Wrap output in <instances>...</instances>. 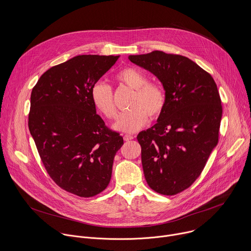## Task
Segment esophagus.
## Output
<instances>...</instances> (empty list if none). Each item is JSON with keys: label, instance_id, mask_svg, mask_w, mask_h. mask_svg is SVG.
Masks as SVG:
<instances>
[{"label": "esophagus", "instance_id": "1", "mask_svg": "<svg viewBox=\"0 0 251 251\" xmlns=\"http://www.w3.org/2000/svg\"><path fill=\"white\" fill-rule=\"evenodd\" d=\"M133 138H134V137L131 136V135H124V137H123L124 141H130V140H132Z\"/></svg>", "mask_w": 251, "mask_h": 251}]
</instances>
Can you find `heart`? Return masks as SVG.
<instances>
[{"label":"heart","mask_w":251,"mask_h":251,"mask_svg":"<svg viewBox=\"0 0 251 251\" xmlns=\"http://www.w3.org/2000/svg\"><path fill=\"white\" fill-rule=\"evenodd\" d=\"M117 79L127 87L135 90L129 107L131 110L121 113L113 128L124 133H134L144 127L149 117L157 118L165 105L163 90L152 82H148L147 76L134 68H125L120 71ZM92 100L96 108L106 118L116 116V107L112 89L105 82H97L92 89Z\"/></svg>","instance_id":"1"}]
</instances>
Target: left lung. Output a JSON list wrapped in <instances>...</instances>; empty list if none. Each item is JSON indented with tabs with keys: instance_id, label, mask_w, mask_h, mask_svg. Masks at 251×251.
<instances>
[{
	"instance_id": "obj_1",
	"label": "left lung",
	"mask_w": 251,
	"mask_h": 251,
	"mask_svg": "<svg viewBox=\"0 0 251 251\" xmlns=\"http://www.w3.org/2000/svg\"><path fill=\"white\" fill-rule=\"evenodd\" d=\"M129 60L153 74L165 92L156 123L137 136L149 186L163 195L188 188L216 148L222 119L212 75L187 57L152 51Z\"/></svg>"
}]
</instances>
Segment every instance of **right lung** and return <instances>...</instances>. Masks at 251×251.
Instances as JSON below:
<instances>
[{
    "mask_svg": "<svg viewBox=\"0 0 251 251\" xmlns=\"http://www.w3.org/2000/svg\"><path fill=\"white\" fill-rule=\"evenodd\" d=\"M119 56L78 55L46 71L32 89L28 128L50 177L93 197L108 185L123 138L97 114L92 89Z\"/></svg>",
    "mask_w": 251,
    "mask_h": 251,
    "instance_id": "right-lung-1",
    "label": "right lung"
}]
</instances>
